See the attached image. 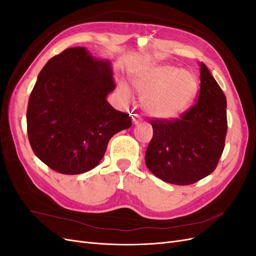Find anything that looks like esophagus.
Segmentation results:
<instances>
[{
    "label": "esophagus",
    "mask_w": 256,
    "mask_h": 256,
    "mask_svg": "<svg viewBox=\"0 0 256 256\" xmlns=\"http://www.w3.org/2000/svg\"><path fill=\"white\" fill-rule=\"evenodd\" d=\"M131 120H132V122L134 124V125H138V124L142 122V118L138 114H132V115H131Z\"/></svg>",
    "instance_id": "34e87169"
}]
</instances>
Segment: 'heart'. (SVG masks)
<instances>
[{
    "label": "heart",
    "mask_w": 256,
    "mask_h": 256,
    "mask_svg": "<svg viewBox=\"0 0 256 256\" xmlns=\"http://www.w3.org/2000/svg\"><path fill=\"white\" fill-rule=\"evenodd\" d=\"M132 85L143 97L145 112L160 120H171L182 114L198 90L192 74L170 65L154 66L136 74ZM120 94L125 102L131 99V90L126 83L120 85Z\"/></svg>",
    "instance_id": "b5f03b06"
}]
</instances>
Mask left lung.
I'll use <instances>...</instances> for the list:
<instances>
[{"label": "left lung", "mask_w": 256, "mask_h": 256, "mask_svg": "<svg viewBox=\"0 0 256 256\" xmlns=\"http://www.w3.org/2000/svg\"><path fill=\"white\" fill-rule=\"evenodd\" d=\"M198 102L180 118L152 120L154 136L145 154L150 171L166 182L186 186L212 174L228 132L226 98L204 63Z\"/></svg>", "instance_id": "1"}]
</instances>
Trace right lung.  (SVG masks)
<instances>
[{
  "instance_id": "right-lung-1",
  "label": "right lung",
  "mask_w": 256,
  "mask_h": 256,
  "mask_svg": "<svg viewBox=\"0 0 256 256\" xmlns=\"http://www.w3.org/2000/svg\"><path fill=\"white\" fill-rule=\"evenodd\" d=\"M112 74L109 60L74 47L50 58L38 74L26 110L28 136L34 154L54 171H90L110 138L131 126L129 114L106 102L116 88Z\"/></svg>"
}]
</instances>
